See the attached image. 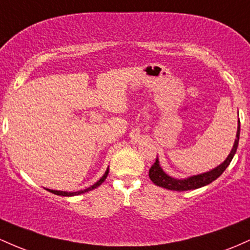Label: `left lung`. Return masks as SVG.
Wrapping results in <instances>:
<instances>
[{
	"instance_id": "obj_1",
	"label": "left lung",
	"mask_w": 250,
	"mask_h": 250,
	"mask_svg": "<svg viewBox=\"0 0 250 250\" xmlns=\"http://www.w3.org/2000/svg\"><path fill=\"white\" fill-rule=\"evenodd\" d=\"M239 139H240V121H239V127H237V133H236V140L231 149L230 154L228 155V157L226 159V161L220 165L219 167H216L213 170L207 171V173H203L200 175H195V176L188 177L185 180H176L170 177L167 175L165 171L162 170V168L160 167L159 161L154 162V165L151 166L149 169V179L153 181L154 185L159 186V187L166 188L168 190H176V191H183V190H191V189H197L203 187V186H207L209 183L213 182L214 180H216L223 171L226 170V168L228 167L229 163L233 160L235 153L237 150V146H239Z\"/></svg>"
}]
</instances>
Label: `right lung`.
I'll list each match as a JSON object with an SVG mask.
<instances>
[{
    "mask_svg": "<svg viewBox=\"0 0 250 250\" xmlns=\"http://www.w3.org/2000/svg\"><path fill=\"white\" fill-rule=\"evenodd\" d=\"M108 173H109V170L107 169V171H105L104 175H103V176L101 177V179H100L99 181H97V182L95 183V185H93V186H91V187H89V188H87V189H84V190L73 191V193H68V191L53 190V189H47V190H48V191H50V193L55 194V195H60V196H74V195H80V194H83V193H87V191H89V190H93V189H95V188L99 187V186H101L102 183H103V181H104L105 179H107Z\"/></svg>",
    "mask_w": 250,
    "mask_h": 250,
    "instance_id": "obj_1",
    "label": "right lung"
}]
</instances>
